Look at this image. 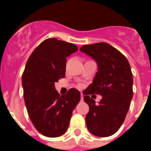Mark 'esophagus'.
<instances>
[{
  "label": "esophagus",
  "instance_id": "34e87169",
  "mask_svg": "<svg viewBox=\"0 0 151 151\" xmlns=\"http://www.w3.org/2000/svg\"><path fill=\"white\" fill-rule=\"evenodd\" d=\"M83 97H84V96H83V94H81V101H83Z\"/></svg>",
  "mask_w": 151,
  "mask_h": 151
}]
</instances>
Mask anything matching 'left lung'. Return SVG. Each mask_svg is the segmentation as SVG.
I'll list each match as a JSON object with an SVG mask.
<instances>
[{"label": "left lung", "mask_w": 151, "mask_h": 151, "mask_svg": "<svg viewBox=\"0 0 151 151\" xmlns=\"http://www.w3.org/2000/svg\"><path fill=\"white\" fill-rule=\"evenodd\" d=\"M80 50L97 63V72L92 83L83 91L89 106L85 116L91 134L108 137L115 134L125 120L133 97V78L126 57L105 42L82 46ZM98 93L102 99L96 104L89 96Z\"/></svg>", "instance_id": "left-lung-1"}]
</instances>
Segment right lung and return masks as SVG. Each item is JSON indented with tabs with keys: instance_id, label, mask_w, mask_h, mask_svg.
<instances>
[{
	"instance_id": "1",
	"label": "right lung",
	"mask_w": 151,
	"mask_h": 151,
	"mask_svg": "<svg viewBox=\"0 0 151 151\" xmlns=\"http://www.w3.org/2000/svg\"><path fill=\"white\" fill-rule=\"evenodd\" d=\"M77 50L73 44L48 38L35 49L26 64L22 85L28 114L35 129L47 137L56 138L66 132L80 101L77 89L60 95L54 86L65 77L66 57Z\"/></svg>"
}]
</instances>
